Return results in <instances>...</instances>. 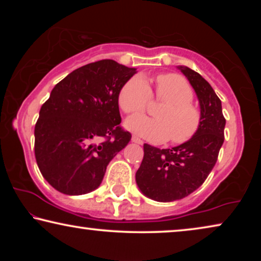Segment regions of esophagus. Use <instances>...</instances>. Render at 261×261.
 Returning a JSON list of instances; mask_svg holds the SVG:
<instances>
[{
    "label": "esophagus",
    "mask_w": 261,
    "mask_h": 261,
    "mask_svg": "<svg viewBox=\"0 0 261 261\" xmlns=\"http://www.w3.org/2000/svg\"><path fill=\"white\" fill-rule=\"evenodd\" d=\"M132 141L135 142V144H139V145H142V144H144V141H142L141 139H140V138H138V137H132Z\"/></svg>",
    "instance_id": "esophagus-1"
}]
</instances>
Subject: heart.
<instances>
[{"label": "heart", "mask_w": 261, "mask_h": 261, "mask_svg": "<svg viewBox=\"0 0 261 261\" xmlns=\"http://www.w3.org/2000/svg\"><path fill=\"white\" fill-rule=\"evenodd\" d=\"M155 95L165 102L156 112V119L130 116L124 122L127 129L152 142L171 139L173 144H183L190 140L201 124V113L191 103L194 92L188 82L174 73L160 74L156 78ZM149 96L151 91L142 78H130L119 92L120 108L127 114L142 112Z\"/></svg>", "instance_id": "obj_1"}]
</instances>
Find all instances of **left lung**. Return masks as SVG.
<instances>
[{
    "instance_id": "8db88e82",
    "label": "left lung",
    "mask_w": 261,
    "mask_h": 261,
    "mask_svg": "<svg viewBox=\"0 0 261 261\" xmlns=\"http://www.w3.org/2000/svg\"><path fill=\"white\" fill-rule=\"evenodd\" d=\"M197 96L201 124L190 140L172 148L144 145V159L135 173L138 188L156 202H173L192 194L215 166L224 141L222 105L208 82L190 67L179 65Z\"/></svg>"
}]
</instances>
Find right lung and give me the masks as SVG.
I'll list each match as a JSON object with an SVG mask.
<instances>
[{"label": "right lung", "instance_id": "right-lung-1", "mask_svg": "<svg viewBox=\"0 0 261 261\" xmlns=\"http://www.w3.org/2000/svg\"><path fill=\"white\" fill-rule=\"evenodd\" d=\"M135 73V67L105 59L72 71L52 89L34 128V152L42 177L57 191H94L130 141L120 127L119 92Z\"/></svg>", "mask_w": 261, "mask_h": 261}]
</instances>
